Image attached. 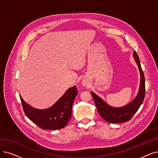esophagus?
<instances>
[{"mask_svg": "<svg viewBox=\"0 0 158 158\" xmlns=\"http://www.w3.org/2000/svg\"><path fill=\"white\" fill-rule=\"evenodd\" d=\"M83 85H84V86H86V83L85 81H83Z\"/></svg>", "mask_w": 158, "mask_h": 158, "instance_id": "obj_1", "label": "esophagus"}]
</instances>
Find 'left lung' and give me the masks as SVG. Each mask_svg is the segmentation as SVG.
<instances>
[{"mask_svg":"<svg viewBox=\"0 0 158 158\" xmlns=\"http://www.w3.org/2000/svg\"><path fill=\"white\" fill-rule=\"evenodd\" d=\"M134 57L138 66L140 73V85L139 92L135 99L123 107L114 108L108 105L98 95L91 92L95 104L97 106L98 111L102 118L108 123H125L131 119L135 113L138 110L139 108L143 103L145 95V76L141 66L140 61L138 54L134 52Z\"/></svg>","mask_w":158,"mask_h":158,"instance_id":"obj_1","label":"left lung"}]
</instances>
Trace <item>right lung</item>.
<instances>
[{"instance_id": "add662e5", "label": "right lung", "mask_w": 158, "mask_h": 158, "mask_svg": "<svg viewBox=\"0 0 158 158\" xmlns=\"http://www.w3.org/2000/svg\"><path fill=\"white\" fill-rule=\"evenodd\" d=\"M77 94L75 86L68 89L52 106L39 110L29 105L20 96L26 115L39 127L44 130H58L65 127L72 117V107Z\"/></svg>"}]
</instances>
